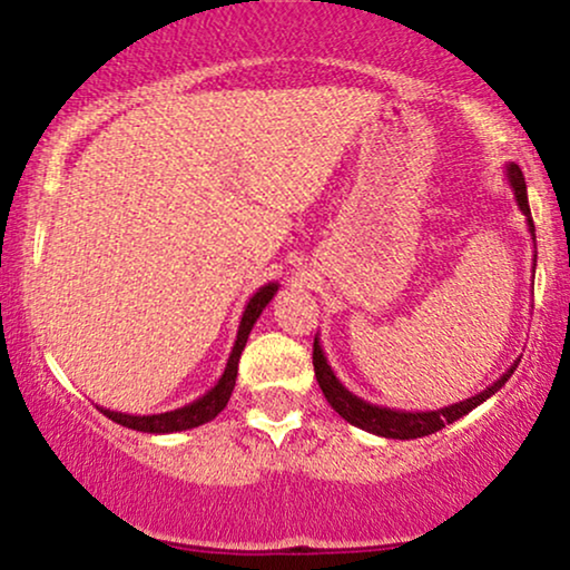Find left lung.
Here are the masks:
<instances>
[{
    "instance_id": "left-lung-1",
    "label": "left lung",
    "mask_w": 570,
    "mask_h": 570,
    "mask_svg": "<svg viewBox=\"0 0 570 570\" xmlns=\"http://www.w3.org/2000/svg\"><path fill=\"white\" fill-rule=\"evenodd\" d=\"M505 178H509L513 199H517L519 209L527 217V225H529V233H532V240H537L532 213H529L527 181H524V174H521V168L517 166V163H509V166H505ZM534 269H537V254H534L532 272ZM517 365H519V361L513 363L511 368L505 371L501 379L493 381V384H490L488 389H482L480 394L470 396V400L449 404V407H441V410L404 412V410H392V407H379V404L365 402V400H361V396H355L353 392H350V389L342 386V381L334 376L332 365L326 363V355H324V350H322V342H318V334H316V340H314V371H316V381H318V386H322L326 402L332 404V410L337 412L340 417H345L350 425L363 428V431H368L373 435H384V439H400V441L423 439V435H431L435 431H441V428H446L449 423H454V420L464 417L466 412H472L474 407H478V404L490 400V396H493L498 389H501L505 381L511 379V373L517 371Z\"/></svg>"
}]
</instances>
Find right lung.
<instances>
[{"label":"right lung","instance_id":"add662e5","mask_svg":"<svg viewBox=\"0 0 570 570\" xmlns=\"http://www.w3.org/2000/svg\"><path fill=\"white\" fill-rule=\"evenodd\" d=\"M277 287H279L277 283H267L264 287H259L252 298H248L244 316H240V324H238L236 342H233L228 365H225L223 376L217 379V384L209 389L207 394H202L199 400L184 404V407H178V410L160 412V415H127V412H114L106 407H98V410L104 412L108 420H114V423L131 428V431H139V433L189 431V428H199V425L209 423V420H215L225 410V404H228L230 394H233V386H236L238 361H240V353H244V347H246L248 334H252V326L256 324V318L262 316L264 306L275 298Z\"/></svg>","mask_w":570,"mask_h":570}]
</instances>
